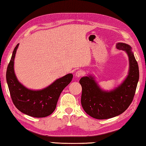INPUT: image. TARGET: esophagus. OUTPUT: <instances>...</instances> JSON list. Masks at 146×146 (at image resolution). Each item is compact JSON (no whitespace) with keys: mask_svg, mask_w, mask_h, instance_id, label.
Returning <instances> with one entry per match:
<instances>
[{"mask_svg":"<svg viewBox=\"0 0 146 146\" xmlns=\"http://www.w3.org/2000/svg\"><path fill=\"white\" fill-rule=\"evenodd\" d=\"M83 75H84V72H83V71L81 70H78L77 71H76V73H75V77L77 78L80 77Z\"/></svg>","mask_w":146,"mask_h":146,"instance_id":"1","label":"esophagus"}]
</instances>
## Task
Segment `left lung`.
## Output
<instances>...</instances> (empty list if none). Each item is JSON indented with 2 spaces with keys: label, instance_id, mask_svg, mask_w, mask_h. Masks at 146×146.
Listing matches in <instances>:
<instances>
[{
  "label": "left lung",
  "instance_id": "obj_1",
  "mask_svg": "<svg viewBox=\"0 0 146 146\" xmlns=\"http://www.w3.org/2000/svg\"><path fill=\"white\" fill-rule=\"evenodd\" d=\"M116 48L126 52L129 58L127 77L119 85L110 90L101 88L93 75L79 80L82 86L81 105L90 116L105 119L117 116L125 112L133 101L139 80V69L132 47L127 43H116Z\"/></svg>",
  "mask_w": 146,
  "mask_h": 146
}]
</instances>
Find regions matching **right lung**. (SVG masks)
Here are the masks:
<instances>
[{
  "instance_id": "add662e5",
  "label": "right lung",
  "mask_w": 146,
  "mask_h": 146,
  "mask_svg": "<svg viewBox=\"0 0 146 146\" xmlns=\"http://www.w3.org/2000/svg\"><path fill=\"white\" fill-rule=\"evenodd\" d=\"M19 45L13 50L6 71V81L11 99L16 108L23 114L35 117H47L54 111L62 90L71 82L73 74L68 73L58 78L43 89L28 88L19 81L14 71V60Z\"/></svg>"
}]
</instances>
